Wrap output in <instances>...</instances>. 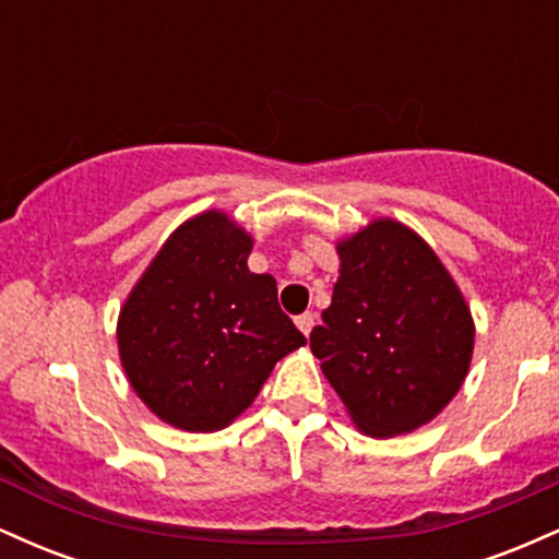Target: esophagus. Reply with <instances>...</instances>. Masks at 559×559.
<instances>
[{
  "instance_id": "34e87169",
  "label": "esophagus",
  "mask_w": 559,
  "mask_h": 559,
  "mask_svg": "<svg viewBox=\"0 0 559 559\" xmlns=\"http://www.w3.org/2000/svg\"><path fill=\"white\" fill-rule=\"evenodd\" d=\"M312 325H316V316H312V312H305V316L297 318V329L305 333V336H310Z\"/></svg>"
}]
</instances>
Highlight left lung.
I'll return each mask as SVG.
<instances>
[{
  "mask_svg": "<svg viewBox=\"0 0 559 559\" xmlns=\"http://www.w3.org/2000/svg\"><path fill=\"white\" fill-rule=\"evenodd\" d=\"M338 281L310 333L357 431L394 439L431 423L463 386L476 323L439 254L394 217L336 241Z\"/></svg>",
  "mask_w": 559,
  "mask_h": 559,
  "instance_id": "8db88e82",
  "label": "left lung"
}]
</instances>
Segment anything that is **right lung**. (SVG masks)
I'll return each mask as SVG.
<instances>
[{"label":"right lung","mask_w":559,"mask_h":559,"mask_svg":"<svg viewBox=\"0 0 559 559\" xmlns=\"http://www.w3.org/2000/svg\"><path fill=\"white\" fill-rule=\"evenodd\" d=\"M252 243L228 213L204 210L173 230L120 307L128 383L173 428L230 426L275 362L307 344L273 275L249 271Z\"/></svg>","instance_id":"add662e5"}]
</instances>
